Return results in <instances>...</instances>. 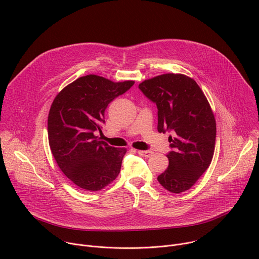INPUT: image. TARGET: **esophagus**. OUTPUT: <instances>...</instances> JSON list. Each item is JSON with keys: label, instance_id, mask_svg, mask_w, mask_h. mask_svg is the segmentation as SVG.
Returning a JSON list of instances; mask_svg holds the SVG:
<instances>
[{"label": "esophagus", "instance_id": "1", "mask_svg": "<svg viewBox=\"0 0 259 259\" xmlns=\"http://www.w3.org/2000/svg\"><path fill=\"white\" fill-rule=\"evenodd\" d=\"M137 153H138V155L143 156V157H147V158H149L152 155L151 151H142V150H139V151H137Z\"/></svg>", "mask_w": 259, "mask_h": 259}]
</instances>
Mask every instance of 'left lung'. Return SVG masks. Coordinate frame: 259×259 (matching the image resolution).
<instances>
[{
	"instance_id": "1",
	"label": "left lung",
	"mask_w": 259,
	"mask_h": 259,
	"mask_svg": "<svg viewBox=\"0 0 259 259\" xmlns=\"http://www.w3.org/2000/svg\"><path fill=\"white\" fill-rule=\"evenodd\" d=\"M138 89L158 109V132H171L168 167L158 182L171 193L184 192L209 166L216 142L213 111L196 81L184 74H162Z\"/></svg>"
}]
</instances>
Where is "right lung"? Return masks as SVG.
<instances>
[{
    "label": "right lung",
    "mask_w": 259,
    "mask_h": 259,
    "mask_svg": "<svg viewBox=\"0 0 259 259\" xmlns=\"http://www.w3.org/2000/svg\"><path fill=\"white\" fill-rule=\"evenodd\" d=\"M133 84L90 74L64 88L52 104L48 121L52 153L64 175L81 189L101 190L120 174L127 150L110 147L96 133H102L107 105Z\"/></svg>",
    "instance_id": "obj_1"
}]
</instances>
